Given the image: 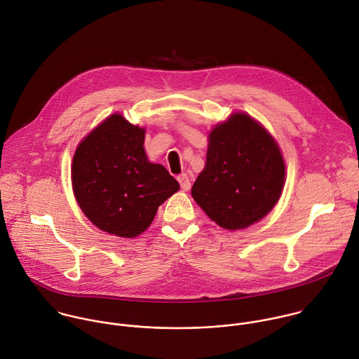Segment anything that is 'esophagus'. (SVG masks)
Listing matches in <instances>:
<instances>
[{"label":"esophagus","instance_id":"esophagus-1","mask_svg":"<svg viewBox=\"0 0 359 359\" xmlns=\"http://www.w3.org/2000/svg\"><path fill=\"white\" fill-rule=\"evenodd\" d=\"M177 180H179L180 187H182L183 191H189V190H190V187H191V179H190L189 175H182V176H179Z\"/></svg>","mask_w":359,"mask_h":359}]
</instances>
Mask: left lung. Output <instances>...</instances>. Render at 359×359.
I'll use <instances>...</instances> for the list:
<instances>
[{"mask_svg":"<svg viewBox=\"0 0 359 359\" xmlns=\"http://www.w3.org/2000/svg\"><path fill=\"white\" fill-rule=\"evenodd\" d=\"M285 163L276 140L253 117L233 113L208 135L207 162L191 196L221 228L245 229L281 197Z\"/></svg>","mask_w":359,"mask_h":359,"instance_id":"obj_1","label":"left lung"}]
</instances>
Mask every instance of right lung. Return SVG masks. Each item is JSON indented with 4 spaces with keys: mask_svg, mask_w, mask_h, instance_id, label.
Returning a JSON list of instances; mask_svg holds the SVG:
<instances>
[{
    "mask_svg": "<svg viewBox=\"0 0 359 359\" xmlns=\"http://www.w3.org/2000/svg\"><path fill=\"white\" fill-rule=\"evenodd\" d=\"M145 128L111 114L76 147L71 179L78 205L99 229L135 238L180 186L144 151Z\"/></svg>",
    "mask_w": 359,
    "mask_h": 359,
    "instance_id": "right-lung-1",
    "label": "right lung"
}]
</instances>
